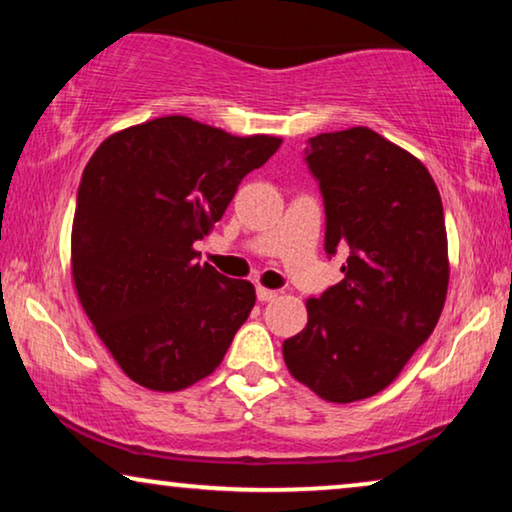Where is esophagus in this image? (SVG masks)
<instances>
[{
  "label": "esophagus",
  "mask_w": 512,
  "mask_h": 512,
  "mask_svg": "<svg viewBox=\"0 0 512 512\" xmlns=\"http://www.w3.org/2000/svg\"><path fill=\"white\" fill-rule=\"evenodd\" d=\"M256 296H258V300H261V303H268V300L277 298V291L265 289V286H256Z\"/></svg>",
  "instance_id": "esophagus-1"
}]
</instances>
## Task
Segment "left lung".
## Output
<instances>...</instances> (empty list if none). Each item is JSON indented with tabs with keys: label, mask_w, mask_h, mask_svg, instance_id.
Instances as JSON below:
<instances>
[{
	"label": "left lung",
	"mask_w": 512,
	"mask_h": 512,
	"mask_svg": "<svg viewBox=\"0 0 512 512\" xmlns=\"http://www.w3.org/2000/svg\"><path fill=\"white\" fill-rule=\"evenodd\" d=\"M326 205V254L345 279L307 298L284 340L289 373L328 403L380 394L443 312L450 258L443 202L419 158L370 128L321 132L305 149Z\"/></svg>",
	"instance_id": "obj_1"
}]
</instances>
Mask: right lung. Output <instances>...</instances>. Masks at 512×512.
Listing matches in <instances>:
<instances>
[{
	"instance_id": "add662e5",
	"label": "right lung",
	"mask_w": 512,
	"mask_h": 512,
	"mask_svg": "<svg viewBox=\"0 0 512 512\" xmlns=\"http://www.w3.org/2000/svg\"><path fill=\"white\" fill-rule=\"evenodd\" d=\"M279 144L163 116L114 132L88 160L72 223V279L97 338L132 382L181 391L219 368L256 291L200 265L193 244Z\"/></svg>"
}]
</instances>
